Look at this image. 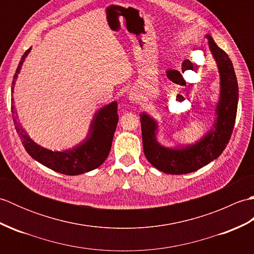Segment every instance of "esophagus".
I'll return each instance as SVG.
<instances>
[{"label":"esophagus","mask_w":254,"mask_h":254,"mask_svg":"<svg viewBox=\"0 0 254 254\" xmlns=\"http://www.w3.org/2000/svg\"><path fill=\"white\" fill-rule=\"evenodd\" d=\"M131 100H132V99H131Z\"/></svg>","instance_id":"obj_1"}]
</instances>
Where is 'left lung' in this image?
<instances>
[{"label": "left lung", "instance_id": "1", "mask_svg": "<svg viewBox=\"0 0 254 254\" xmlns=\"http://www.w3.org/2000/svg\"><path fill=\"white\" fill-rule=\"evenodd\" d=\"M206 37L220 74V98L214 128L196 144L183 148H167L156 141L157 123L145 113L141 115L145 157L155 168L165 174H189L209 164L224 152L234 130L239 94L233 62L212 37L208 35Z\"/></svg>", "mask_w": 254, "mask_h": 254}]
</instances>
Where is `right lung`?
Segmentation results:
<instances>
[{"mask_svg": "<svg viewBox=\"0 0 254 254\" xmlns=\"http://www.w3.org/2000/svg\"><path fill=\"white\" fill-rule=\"evenodd\" d=\"M31 48L26 50L24 56L21 57L14 79L12 83V94L14 90L15 79L20 71L21 64L24 63L25 58L28 55ZM14 99L12 98V115L15 124L16 132L23 142L26 152L32 158L39 161L40 164L48 167L57 172H60L67 176H76L85 174L90 170H94L104 163L110 153L112 138L115 135V131L118 124V104L111 102L96 113L93 121L90 124L89 133L85 141L77 145L73 149L65 150V152H52L44 148L31 141L27 135L25 130L17 122V117L15 116Z\"/></svg>", "mask_w": 254, "mask_h": 254, "instance_id": "add662e5", "label": "right lung"}]
</instances>
